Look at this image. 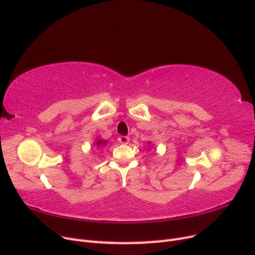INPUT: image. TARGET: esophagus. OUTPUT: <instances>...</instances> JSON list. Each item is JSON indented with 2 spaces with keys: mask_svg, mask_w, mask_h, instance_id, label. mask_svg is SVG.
<instances>
[{
  "mask_svg": "<svg viewBox=\"0 0 255 255\" xmlns=\"http://www.w3.org/2000/svg\"><path fill=\"white\" fill-rule=\"evenodd\" d=\"M118 141L122 144H128L129 142V138L128 136H119Z\"/></svg>",
  "mask_w": 255,
  "mask_h": 255,
  "instance_id": "esophagus-1",
  "label": "esophagus"
}]
</instances>
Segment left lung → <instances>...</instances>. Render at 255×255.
I'll return each mask as SVG.
<instances>
[{"label": "left lung", "instance_id": "1", "mask_svg": "<svg viewBox=\"0 0 255 255\" xmlns=\"http://www.w3.org/2000/svg\"><path fill=\"white\" fill-rule=\"evenodd\" d=\"M150 143H151V142H150V141H149V144H150Z\"/></svg>", "mask_w": 255, "mask_h": 255}]
</instances>
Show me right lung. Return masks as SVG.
Returning <instances> with one entry per match:
<instances>
[{"label": "right lung", "mask_w": 255, "mask_h": 255, "mask_svg": "<svg viewBox=\"0 0 255 255\" xmlns=\"http://www.w3.org/2000/svg\"><path fill=\"white\" fill-rule=\"evenodd\" d=\"M107 142H109L107 140L98 138V139H96V141L94 142V146H96L97 149H101V148H104V146L107 144Z\"/></svg>", "instance_id": "add662e5"}]
</instances>
